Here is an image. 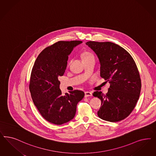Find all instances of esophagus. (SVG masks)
I'll use <instances>...</instances> for the list:
<instances>
[{
  "instance_id": "1",
  "label": "esophagus",
  "mask_w": 156,
  "mask_h": 156,
  "mask_svg": "<svg viewBox=\"0 0 156 156\" xmlns=\"http://www.w3.org/2000/svg\"><path fill=\"white\" fill-rule=\"evenodd\" d=\"M92 95V94L91 92H88V91L85 92V98H87L88 96H91Z\"/></svg>"
}]
</instances>
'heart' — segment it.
I'll list each match as a JSON object with an SVG mask.
<instances>
[{"instance_id":"heart-1","label":"heart","mask_w":156,"mask_h":156,"mask_svg":"<svg viewBox=\"0 0 156 156\" xmlns=\"http://www.w3.org/2000/svg\"><path fill=\"white\" fill-rule=\"evenodd\" d=\"M92 56H94V55L91 53L89 52V51H85L82 55V58H83V59H84V58H86L90 57Z\"/></svg>"}]
</instances>
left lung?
<instances>
[{
    "mask_svg": "<svg viewBox=\"0 0 156 156\" xmlns=\"http://www.w3.org/2000/svg\"><path fill=\"white\" fill-rule=\"evenodd\" d=\"M86 44L99 58L101 77L110 84L106 95L101 91L93 94L101 101L98 115L111 122L122 121L134 110L141 92L136 62L128 51L114 43L88 41Z\"/></svg>",
    "mask_w": 156,
    "mask_h": 156,
    "instance_id": "1",
    "label": "left lung"
}]
</instances>
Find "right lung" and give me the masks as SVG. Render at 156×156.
I'll list each match as a JSON object with an SVG mask.
<instances>
[{"instance_id": "obj_1", "label": "right lung", "mask_w": 156, "mask_h": 156, "mask_svg": "<svg viewBox=\"0 0 156 156\" xmlns=\"http://www.w3.org/2000/svg\"><path fill=\"white\" fill-rule=\"evenodd\" d=\"M80 41H58L37 57L30 76L29 90L34 105L49 122L61 125L72 120L76 106L84 96L79 90L62 95L58 77L64 74L68 55Z\"/></svg>"}]
</instances>
